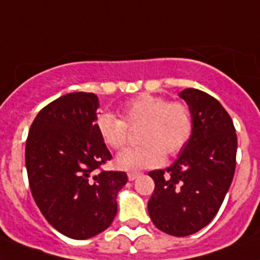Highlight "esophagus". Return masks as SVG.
Instances as JSON below:
<instances>
[{
	"instance_id": "1",
	"label": "esophagus",
	"mask_w": 260,
	"mask_h": 260,
	"mask_svg": "<svg viewBox=\"0 0 260 260\" xmlns=\"http://www.w3.org/2000/svg\"><path fill=\"white\" fill-rule=\"evenodd\" d=\"M138 176H140V174H138V172H128V174H127L128 180H132V182H133V180H136Z\"/></svg>"
}]
</instances>
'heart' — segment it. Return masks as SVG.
<instances>
[{
  "label": "heart",
  "mask_w": 260,
  "mask_h": 260,
  "mask_svg": "<svg viewBox=\"0 0 260 260\" xmlns=\"http://www.w3.org/2000/svg\"><path fill=\"white\" fill-rule=\"evenodd\" d=\"M122 119L103 112L94 126L100 140L108 148H123L127 141V127H140L138 146L124 149L115 158L122 171L137 172L160 166L167 157L176 156L192 134L194 119L186 103L168 102L166 98L142 93L124 102L120 107Z\"/></svg>",
  "instance_id": "1"
}]
</instances>
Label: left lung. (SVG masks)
Instances as JSON below:
<instances>
[{"label": "left lung", "instance_id": "left-lung-1", "mask_svg": "<svg viewBox=\"0 0 260 260\" xmlns=\"http://www.w3.org/2000/svg\"><path fill=\"white\" fill-rule=\"evenodd\" d=\"M179 98L192 112V134L172 166L149 172L156 186L148 212L160 231L182 237L205 228L220 210L235 175L237 137L213 96L187 88Z\"/></svg>", "mask_w": 260, "mask_h": 260}]
</instances>
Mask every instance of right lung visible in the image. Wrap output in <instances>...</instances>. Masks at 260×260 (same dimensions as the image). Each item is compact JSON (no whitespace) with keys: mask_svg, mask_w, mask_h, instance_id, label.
<instances>
[{"mask_svg":"<svg viewBox=\"0 0 260 260\" xmlns=\"http://www.w3.org/2000/svg\"><path fill=\"white\" fill-rule=\"evenodd\" d=\"M99 98L74 92L36 115L25 144L32 197L44 218L62 235L84 240L116 216V197L127 183L118 171H99L111 153L96 132Z\"/></svg>","mask_w":260,"mask_h":260,"instance_id":"obj_1","label":"right lung"}]
</instances>
